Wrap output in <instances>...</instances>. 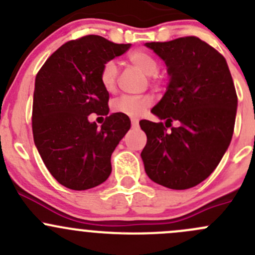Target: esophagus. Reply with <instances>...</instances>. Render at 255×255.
I'll use <instances>...</instances> for the list:
<instances>
[{
	"mask_svg": "<svg viewBox=\"0 0 255 255\" xmlns=\"http://www.w3.org/2000/svg\"><path fill=\"white\" fill-rule=\"evenodd\" d=\"M130 123H132V128H138V127H139V121L135 120V118H133V120L130 121Z\"/></svg>",
	"mask_w": 255,
	"mask_h": 255,
	"instance_id": "esophagus-1",
	"label": "esophagus"
}]
</instances>
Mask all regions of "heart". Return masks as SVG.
Listing matches in <instances>:
<instances>
[{
	"label": "heart",
	"mask_w": 255,
	"mask_h": 255,
	"mask_svg": "<svg viewBox=\"0 0 255 255\" xmlns=\"http://www.w3.org/2000/svg\"><path fill=\"white\" fill-rule=\"evenodd\" d=\"M128 60L137 66L142 73L148 76H154L159 70V64L150 53L145 50H133L128 54ZM117 81V65L113 60L104 64L100 71V82L105 91L113 92ZM153 104V100L149 96H121L112 102V111L115 113L129 116V117H140Z\"/></svg>",
	"instance_id": "obj_1"
}]
</instances>
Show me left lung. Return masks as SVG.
<instances>
[{
    "mask_svg": "<svg viewBox=\"0 0 255 255\" xmlns=\"http://www.w3.org/2000/svg\"><path fill=\"white\" fill-rule=\"evenodd\" d=\"M168 66L163 99L142 120L146 144L140 156L146 175L174 190L196 186L220 164L233 135L237 94L222 54L197 37L145 43ZM179 125L173 128L171 122ZM170 127L171 129L167 130Z\"/></svg>",
    "mask_w": 255,
    "mask_h": 255,
    "instance_id": "1",
    "label": "left lung"
}]
</instances>
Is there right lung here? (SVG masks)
Listing matches in <instances>:
<instances>
[{
	"mask_svg": "<svg viewBox=\"0 0 255 255\" xmlns=\"http://www.w3.org/2000/svg\"><path fill=\"white\" fill-rule=\"evenodd\" d=\"M129 48L85 35L54 51L35 76L33 138L49 173L68 189H92L111 174V155L130 128L129 117L112 113L101 128L87 117L109 115L100 71Z\"/></svg>",
	"mask_w": 255,
	"mask_h": 255,
	"instance_id": "right-lung-1",
	"label": "right lung"
}]
</instances>
